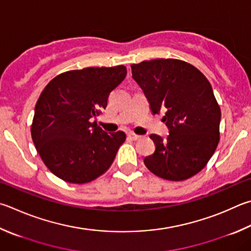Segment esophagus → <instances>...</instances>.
<instances>
[{
    "mask_svg": "<svg viewBox=\"0 0 251 251\" xmlns=\"http://www.w3.org/2000/svg\"><path fill=\"white\" fill-rule=\"evenodd\" d=\"M128 137H130L133 140H138V139L141 138V136L140 135H136L134 133H129L128 134Z\"/></svg>",
    "mask_w": 251,
    "mask_h": 251,
    "instance_id": "esophagus-1",
    "label": "esophagus"
}]
</instances>
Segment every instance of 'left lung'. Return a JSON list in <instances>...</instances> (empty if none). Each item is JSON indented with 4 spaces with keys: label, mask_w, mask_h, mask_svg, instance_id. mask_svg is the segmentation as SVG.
Masks as SVG:
<instances>
[{
    "label": "left lung",
    "mask_w": 251,
    "mask_h": 251,
    "mask_svg": "<svg viewBox=\"0 0 251 251\" xmlns=\"http://www.w3.org/2000/svg\"><path fill=\"white\" fill-rule=\"evenodd\" d=\"M133 79L144 91L152 114L165 111L166 139L150 135L156 150L144 159L162 179L182 181L206 166L220 141L221 108L201 71L176 59L131 65Z\"/></svg>",
    "instance_id": "1"
}]
</instances>
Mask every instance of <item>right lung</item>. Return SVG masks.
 <instances>
[{"instance_id": "right-lung-1", "label": "right lung", "mask_w": 251, "mask_h": 251, "mask_svg": "<svg viewBox=\"0 0 251 251\" xmlns=\"http://www.w3.org/2000/svg\"><path fill=\"white\" fill-rule=\"evenodd\" d=\"M126 67L84 68L53 78L35 106L31 138L54 176L82 184L105 172L124 143V131L106 133L92 122L122 83Z\"/></svg>"}]
</instances>
